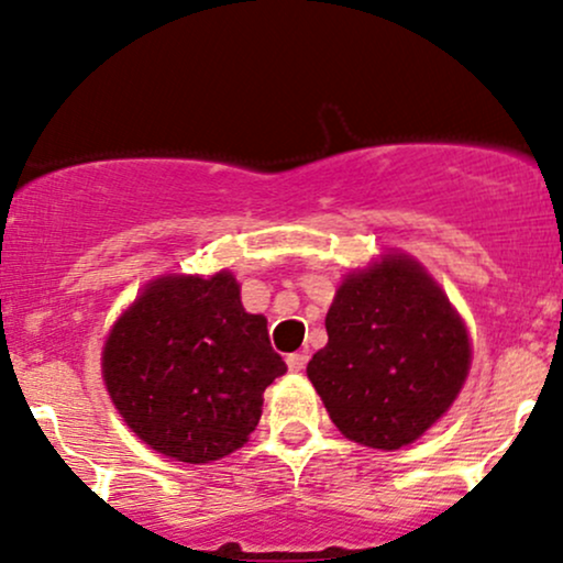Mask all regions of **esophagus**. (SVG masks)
<instances>
[{
    "label": "esophagus",
    "mask_w": 563,
    "mask_h": 563,
    "mask_svg": "<svg viewBox=\"0 0 563 563\" xmlns=\"http://www.w3.org/2000/svg\"><path fill=\"white\" fill-rule=\"evenodd\" d=\"M286 363H288V371L290 373H299V371H303V365H307V354H303V352L288 354Z\"/></svg>",
    "instance_id": "obj_1"
}]
</instances>
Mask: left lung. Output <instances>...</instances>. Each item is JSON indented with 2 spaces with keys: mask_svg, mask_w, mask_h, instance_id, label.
I'll use <instances>...</instances> for the list:
<instances>
[{
  "mask_svg": "<svg viewBox=\"0 0 563 563\" xmlns=\"http://www.w3.org/2000/svg\"><path fill=\"white\" fill-rule=\"evenodd\" d=\"M325 331L307 376L335 429L365 448L416 442L466 384V325L434 277L405 254L346 275Z\"/></svg>",
  "mask_w": 563,
  "mask_h": 563,
  "instance_id": "1",
  "label": "left lung"
}]
</instances>
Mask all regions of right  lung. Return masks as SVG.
<instances>
[{"label": "right lung", "instance_id": "1", "mask_svg": "<svg viewBox=\"0 0 563 563\" xmlns=\"http://www.w3.org/2000/svg\"><path fill=\"white\" fill-rule=\"evenodd\" d=\"M286 371L267 318L245 312L228 269L147 283L102 346V378L124 423L183 463L243 448L264 389Z\"/></svg>", "mask_w": 563, "mask_h": 563}]
</instances>
